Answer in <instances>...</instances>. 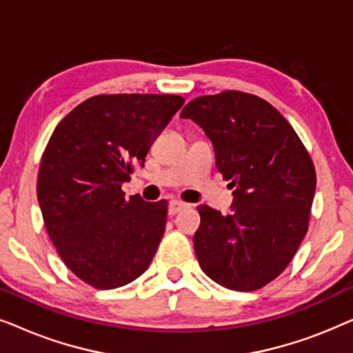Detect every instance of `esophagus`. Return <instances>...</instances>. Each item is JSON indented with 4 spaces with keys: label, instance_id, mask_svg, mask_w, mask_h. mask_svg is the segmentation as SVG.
<instances>
[{
    "label": "esophagus",
    "instance_id": "obj_1",
    "mask_svg": "<svg viewBox=\"0 0 353 353\" xmlns=\"http://www.w3.org/2000/svg\"><path fill=\"white\" fill-rule=\"evenodd\" d=\"M185 207H186L185 202L176 201V199H172L170 202H168V214L175 215V214H178V212H181L183 209H185Z\"/></svg>",
    "mask_w": 353,
    "mask_h": 353
}]
</instances>
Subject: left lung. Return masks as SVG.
I'll return each mask as SVG.
<instances>
[{
    "instance_id": "8db88e82",
    "label": "left lung",
    "mask_w": 353,
    "mask_h": 353,
    "mask_svg": "<svg viewBox=\"0 0 353 353\" xmlns=\"http://www.w3.org/2000/svg\"><path fill=\"white\" fill-rule=\"evenodd\" d=\"M180 117L204 130L216 168L234 188L230 215L197 207L194 250L202 272L233 291L263 288L307 234L316 188L312 159L288 120L254 94L201 96Z\"/></svg>"
}]
</instances>
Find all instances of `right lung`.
<instances>
[{
	"label": "right lung",
	"instance_id": "obj_1",
	"mask_svg": "<svg viewBox=\"0 0 353 353\" xmlns=\"http://www.w3.org/2000/svg\"><path fill=\"white\" fill-rule=\"evenodd\" d=\"M185 104L175 94H99L52 132L37 196L48 234L81 281L115 289L146 272L167 223V201L125 197L151 143Z\"/></svg>",
	"mask_w": 353,
	"mask_h": 353
}]
</instances>
